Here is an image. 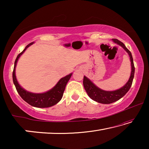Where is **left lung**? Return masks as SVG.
I'll return each mask as SVG.
<instances>
[{
  "label": "left lung",
  "instance_id": "left-lung-1",
  "mask_svg": "<svg viewBox=\"0 0 149 149\" xmlns=\"http://www.w3.org/2000/svg\"><path fill=\"white\" fill-rule=\"evenodd\" d=\"M112 41L122 47L129 54L131 66H132V72H131L130 79L127 81V82L120 89L112 91H104L100 89L99 87L96 86L89 78H87L86 76H84L83 84H84V88L86 91L87 95H89V97L92 100L97 102L102 103V104H110V103L114 102L120 100L121 98H122L130 90L132 85L133 77H134L135 67L131 52L126 48L125 45L122 42L120 41L119 40L116 39H112Z\"/></svg>",
  "mask_w": 149,
  "mask_h": 149
}]
</instances>
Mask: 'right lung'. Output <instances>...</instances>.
<instances>
[{"label": "right lung", "instance_id": "right-lung-1", "mask_svg": "<svg viewBox=\"0 0 149 149\" xmlns=\"http://www.w3.org/2000/svg\"><path fill=\"white\" fill-rule=\"evenodd\" d=\"M33 43L34 42H32L29 45H27L23 51L17 55L16 59L15 60L14 70L13 73H12L13 82L20 97L26 102L28 103L29 104L31 105L32 107L37 108L50 107L57 104L62 99L65 86H66L67 83L68 82L70 77H71L72 73L70 74L69 75H67L66 76L61 78L54 87L47 92L42 93H34L25 90L24 88L20 86V85L17 81L16 76V67L17 60L19 58V57L21 56V55L26 51L27 48Z\"/></svg>", "mask_w": 149, "mask_h": 149}]
</instances>
